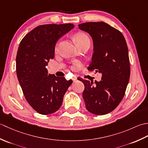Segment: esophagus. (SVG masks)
<instances>
[{
    "mask_svg": "<svg viewBox=\"0 0 148 148\" xmlns=\"http://www.w3.org/2000/svg\"><path fill=\"white\" fill-rule=\"evenodd\" d=\"M77 77L76 76H74L73 77H72V81H76V80H77Z\"/></svg>",
    "mask_w": 148,
    "mask_h": 148,
    "instance_id": "34e87169",
    "label": "esophagus"
}]
</instances>
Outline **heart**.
Wrapping results in <instances>:
<instances>
[{
    "instance_id": "heart-1",
    "label": "heart",
    "mask_w": 148,
    "mask_h": 148,
    "mask_svg": "<svg viewBox=\"0 0 148 148\" xmlns=\"http://www.w3.org/2000/svg\"><path fill=\"white\" fill-rule=\"evenodd\" d=\"M74 39L76 40L77 46L81 47L84 45H85L86 43L90 42V38L84 32H77L74 36ZM58 44L56 43L55 46V49H58ZM74 67H72V69H74Z\"/></svg>"
}]
</instances>
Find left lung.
<instances>
[{"mask_svg":"<svg viewBox=\"0 0 148 148\" xmlns=\"http://www.w3.org/2000/svg\"><path fill=\"white\" fill-rule=\"evenodd\" d=\"M79 29L88 33L93 42L90 71L102 73L101 81L93 82L79 79L84 85L83 97L86 108L96 115L112 111L125 95L130 79L128 47L123 35L104 22H87Z\"/></svg>","mask_w":148,"mask_h":148,"instance_id":"left-lung-1","label":"left lung"}]
</instances>
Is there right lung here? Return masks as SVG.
<instances>
[{
  "label": "right lung",
  "mask_w": 148,
  "mask_h": 148,
  "mask_svg": "<svg viewBox=\"0 0 148 148\" xmlns=\"http://www.w3.org/2000/svg\"><path fill=\"white\" fill-rule=\"evenodd\" d=\"M74 27L73 24H46L36 27L21 40L16 69L25 98L39 114H49L60 108L72 81L48 74L46 68L55 56L58 39Z\"/></svg>",
  "instance_id": "add662e5"
}]
</instances>
